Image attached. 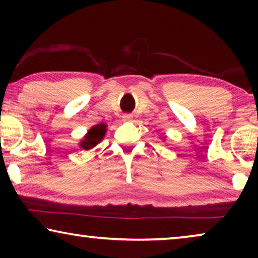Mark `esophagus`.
<instances>
[{
  "label": "esophagus",
  "mask_w": 258,
  "mask_h": 258,
  "mask_svg": "<svg viewBox=\"0 0 258 258\" xmlns=\"http://www.w3.org/2000/svg\"><path fill=\"white\" fill-rule=\"evenodd\" d=\"M122 118H123V121H124V122L132 121V115H129V114H125V115H123V116H122Z\"/></svg>",
  "instance_id": "34e87169"
}]
</instances>
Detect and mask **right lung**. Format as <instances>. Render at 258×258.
Segmentation results:
<instances>
[{"label":"right lung","mask_w":258,"mask_h":258,"mask_svg":"<svg viewBox=\"0 0 258 258\" xmlns=\"http://www.w3.org/2000/svg\"><path fill=\"white\" fill-rule=\"evenodd\" d=\"M105 133H107V125L104 123L94 125L93 128H90L87 135L83 137V140L81 141L80 147L84 150L93 149L95 146H97V143H100L103 140Z\"/></svg>","instance_id":"obj_1"}]
</instances>
